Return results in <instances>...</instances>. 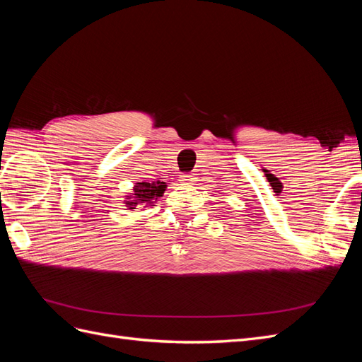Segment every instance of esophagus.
Returning <instances> with one entry per match:
<instances>
[{
  "mask_svg": "<svg viewBox=\"0 0 362 362\" xmlns=\"http://www.w3.org/2000/svg\"><path fill=\"white\" fill-rule=\"evenodd\" d=\"M193 180H194V178H193V175H192V173L181 175V178H180V181H181V182H184V184H190Z\"/></svg>",
  "mask_w": 362,
  "mask_h": 362,
  "instance_id": "34e87169",
  "label": "esophagus"
}]
</instances>
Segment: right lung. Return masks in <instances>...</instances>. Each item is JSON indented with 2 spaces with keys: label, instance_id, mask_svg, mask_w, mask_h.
Wrapping results in <instances>:
<instances>
[{
  "label": "right lung",
  "instance_id": "right-lung-1",
  "mask_svg": "<svg viewBox=\"0 0 362 362\" xmlns=\"http://www.w3.org/2000/svg\"><path fill=\"white\" fill-rule=\"evenodd\" d=\"M164 190H166V182H137L134 185L133 192L129 196L131 198H127L125 201L128 210H137L140 205H152L160 196H163Z\"/></svg>",
  "mask_w": 362,
  "mask_h": 362
}]
</instances>
